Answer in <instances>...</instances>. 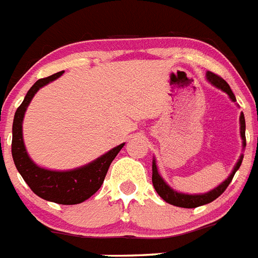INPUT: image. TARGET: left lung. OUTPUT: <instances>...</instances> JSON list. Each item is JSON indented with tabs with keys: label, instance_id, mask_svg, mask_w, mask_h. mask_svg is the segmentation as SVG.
I'll use <instances>...</instances> for the list:
<instances>
[{
	"label": "left lung",
	"instance_id": "1",
	"mask_svg": "<svg viewBox=\"0 0 258 258\" xmlns=\"http://www.w3.org/2000/svg\"><path fill=\"white\" fill-rule=\"evenodd\" d=\"M208 81L211 82L212 85H214L218 89H221L222 92H225L228 96L230 97V100L236 102V97H234L233 92L230 89V86L228 85V82L221 78L217 74L212 73V72H208L207 73ZM240 133L241 139H242V145H246V139H245V117L244 113H241L240 116ZM241 162H242V156L240 157L238 162L234 166L233 172L230 173V176L226 178L222 184L218 185L217 187H214L213 190L208 191V193H204V195H185V193H178V191L173 190L172 187L169 186L162 177L158 174L157 165H156V160H153V165H152V170H153V174H152V182H153V186L156 189V191L158 193V196L161 197L164 201H166L168 204H172L174 207L180 208H197L201 207V205H205V204H209L212 201L220 197V196L225 191V189L228 187V185L230 184V181L233 178L234 173L238 170V168L241 166Z\"/></svg>",
	"mask_w": 258,
	"mask_h": 258
}]
</instances>
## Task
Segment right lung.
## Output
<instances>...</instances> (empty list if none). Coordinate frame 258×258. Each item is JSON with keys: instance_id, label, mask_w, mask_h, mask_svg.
Listing matches in <instances>:
<instances>
[{"instance_id": "right-lung-1", "label": "right lung", "mask_w": 258, "mask_h": 258, "mask_svg": "<svg viewBox=\"0 0 258 258\" xmlns=\"http://www.w3.org/2000/svg\"><path fill=\"white\" fill-rule=\"evenodd\" d=\"M63 72H58L46 78H41L28 90L22 104L18 106L14 114L12 156H13L14 165L25 182L38 197L55 204L74 205V204L84 203L100 189L108 173L109 166L116 158L119 150L122 149L123 144L113 148L108 153H105L104 156H101L85 166L67 170V172L40 168L30 160L22 139V119L25 112L40 88L54 81Z\"/></svg>"}]
</instances>
